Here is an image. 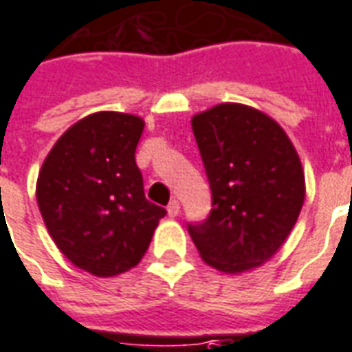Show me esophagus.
Instances as JSON below:
<instances>
[{
	"label": "esophagus",
	"instance_id": "esophagus-1",
	"mask_svg": "<svg viewBox=\"0 0 352 352\" xmlns=\"http://www.w3.org/2000/svg\"><path fill=\"white\" fill-rule=\"evenodd\" d=\"M179 211H181V206H179V201L171 200L168 206V215L169 217H177L179 215Z\"/></svg>",
	"mask_w": 352,
	"mask_h": 352
}]
</instances>
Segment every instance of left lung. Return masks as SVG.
<instances>
[{"label":"left lung","instance_id":"obj_1","mask_svg":"<svg viewBox=\"0 0 352 352\" xmlns=\"http://www.w3.org/2000/svg\"><path fill=\"white\" fill-rule=\"evenodd\" d=\"M213 198L210 217L188 225L200 257L240 274L261 267L296 227L305 201V171L278 122L257 108L221 102L194 114Z\"/></svg>","mask_w":352,"mask_h":352}]
</instances>
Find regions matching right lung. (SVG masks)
I'll list each match as a JSON object with an SVG mask.
<instances>
[{
	"mask_svg": "<svg viewBox=\"0 0 352 352\" xmlns=\"http://www.w3.org/2000/svg\"><path fill=\"white\" fill-rule=\"evenodd\" d=\"M144 120L95 112L58 137L39 169L36 198L56 248L99 278L139 265L166 210L144 198L135 151Z\"/></svg>",
	"mask_w": 352,
	"mask_h": 352,
	"instance_id": "obj_1",
	"label": "right lung"
}]
</instances>
